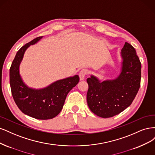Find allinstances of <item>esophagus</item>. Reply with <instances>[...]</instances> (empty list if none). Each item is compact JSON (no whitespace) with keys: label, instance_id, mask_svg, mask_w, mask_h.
Wrapping results in <instances>:
<instances>
[{"label":"esophagus","instance_id":"1","mask_svg":"<svg viewBox=\"0 0 155 155\" xmlns=\"http://www.w3.org/2000/svg\"><path fill=\"white\" fill-rule=\"evenodd\" d=\"M87 74V70L86 69H82V70L80 71L79 73V77H80V80L81 81H84L85 79V77H86V74Z\"/></svg>","mask_w":155,"mask_h":155}]
</instances>
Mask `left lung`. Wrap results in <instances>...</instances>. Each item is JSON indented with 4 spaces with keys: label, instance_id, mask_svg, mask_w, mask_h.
Here are the masks:
<instances>
[{
    "label": "left lung",
    "instance_id": "left-lung-1",
    "mask_svg": "<svg viewBox=\"0 0 155 155\" xmlns=\"http://www.w3.org/2000/svg\"><path fill=\"white\" fill-rule=\"evenodd\" d=\"M120 54L121 71L116 78L101 81L91 75L87 79V105L100 117H112L122 112L131 104L140 86L141 63L135 49L126 42Z\"/></svg>",
    "mask_w": 155,
    "mask_h": 155
}]
</instances>
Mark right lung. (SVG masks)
I'll return each instance as SVG.
<instances>
[{"label":"right lung","mask_w":155,"mask_h":155,"mask_svg":"<svg viewBox=\"0 0 155 155\" xmlns=\"http://www.w3.org/2000/svg\"><path fill=\"white\" fill-rule=\"evenodd\" d=\"M42 38L25 44L17 51L9 69V84L14 101L23 113L39 120L51 119L61 111L67 94L79 82L78 75L59 80L42 89H33L20 75L19 66L25 51Z\"/></svg>","instance_id":"obj_1"}]
</instances>
